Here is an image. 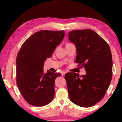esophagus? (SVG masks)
I'll list each match as a JSON object with an SVG mask.
<instances>
[{"label":"esophagus","mask_w":122,"mask_h":122,"mask_svg":"<svg viewBox=\"0 0 122 122\" xmlns=\"http://www.w3.org/2000/svg\"><path fill=\"white\" fill-rule=\"evenodd\" d=\"M66 72H65V71H62L61 73V75H62V76H64L66 74Z\"/></svg>","instance_id":"esophagus-1"}]
</instances>
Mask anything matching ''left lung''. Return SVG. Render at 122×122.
Returning a JSON list of instances; mask_svg holds the SVG:
<instances>
[{"mask_svg": "<svg viewBox=\"0 0 122 122\" xmlns=\"http://www.w3.org/2000/svg\"><path fill=\"white\" fill-rule=\"evenodd\" d=\"M76 48L75 62L86 74L66 73L69 99L77 106H94L104 97L112 78V59L108 44L91 30H75L68 34Z\"/></svg>", "mask_w": 122, "mask_h": 122, "instance_id": "8db88e82", "label": "left lung"}]
</instances>
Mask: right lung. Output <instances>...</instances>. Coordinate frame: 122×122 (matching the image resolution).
Listing matches in <instances>:
<instances>
[{"label":"right lung","instance_id":"right-lung-1","mask_svg":"<svg viewBox=\"0 0 122 122\" xmlns=\"http://www.w3.org/2000/svg\"><path fill=\"white\" fill-rule=\"evenodd\" d=\"M64 30H40L25 41L16 59V84L27 102L43 107L53 100L55 80L60 73L44 72L45 61L51 56L65 36Z\"/></svg>","mask_w":122,"mask_h":122}]
</instances>
